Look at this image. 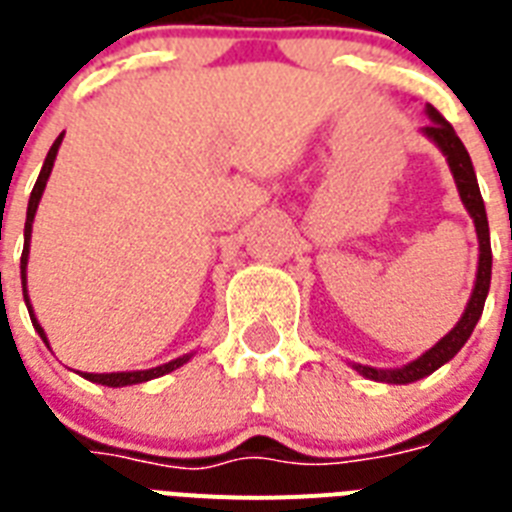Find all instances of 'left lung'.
<instances>
[{
	"label": "left lung",
	"mask_w": 512,
	"mask_h": 512,
	"mask_svg": "<svg viewBox=\"0 0 512 512\" xmlns=\"http://www.w3.org/2000/svg\"><path fill=\"white\" fill-rule=\"evenodd\" d=\"M430 124L422 127V135L428 140H433L438 146V151L446 156V164L452 170L454 183H457V191H460V199L468 209V215L473 217V225H476L478 236V271H476V284H473V292H470V300L465 305V313L460 316V321L454 324V329L449 335H444L441 340L433 345L430 350H425L422 356H417L409 364L398 366V369H374V366L364 364H350L358 374H364L366 380L374 382H388V385H409V382H417L422 377H428L444 366L446 361H452L460 348L468 342V337L473 335L481 313H484L486 295H489V284H492V241H489V220H486V207L484 199H481V188H478L476 170H473V162H470V154L462 146V140L457 138V132L444 116L438 114L436 108H425Z\"/></svg>",
	"instance_id": "8db88e82"
}]
</instances>
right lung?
<instances>
[{
    "mask_svg": "<svg viewBox=\"0 0 512 512\" xmlns=\"http://www.w3.org/2000/svg\"><path fill=\"white\" fill-rule=\"evenodd\" d=\"M63 135H66V132H60L58 140L52 143L50 154H47V159H44V164H42V172H39V177H36V185H34V191H31V199H28L26 228H23V255H20V281H23V300H26V308H28V316H31V324H34V329L39 332V337H42L44 342H47V335H44L42 324L36 321L34 308H31V300H28L26 265H28V249H31V228H34L36 207H39L44 188H47V180H50L52 164H55L58 148H60V143H63ZM47 348H50V342H47ZM191 356H193V353H185V356L172 358V361H167V364H162V366H154V369H135V372H108V374L82 372V377H84V380H90V382H98V385H106V388H124V385H138V382L156 380V377H162V374L175 372V369H180L183 364H188V361H191Z\"/></svg>",
    "mask_w": 512,
    "mask_h": 512,
    "instance_id": "obj_1",
    "label": "right lung"
}]
</instances>
